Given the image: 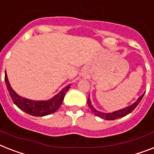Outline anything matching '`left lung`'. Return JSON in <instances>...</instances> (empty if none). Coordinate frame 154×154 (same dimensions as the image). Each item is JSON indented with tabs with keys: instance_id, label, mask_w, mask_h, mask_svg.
<instances>
[{
	"instance_id": "1",
	"label": "left lung",
	"mask_w": 154,
	"mask_h": 154,
	"mask_svg": "<svg viewBox=\"0 0 154 154\" xmlns=\"http://www.w3.org/2000/svg\"><path fill=\"white\" fill-rule=\"evenodd\" d=\"M144 94L145 92L139 97V98H138V100H137L134 103H132L131 105L124 107V108H122V109H119L118 110V111H116V112H109V113H105V112H100V111H97L92 104V102L90 100L89 97L88 98V104L92 113L95 114V116H98V117H100V118L101 119H106V120H114V119H116L122 118V117H124V116H126L127 115H128V114L131 113V112H133L134 109L138 106V104L139 103L140 101L142 100V97H143V96H144Z\"/></svg>"
}]
</instances>
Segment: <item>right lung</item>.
Returning <instances> with one entry per match:
<instances>
[{"label":"right lung","mask_w":154,"mask_h":154,"mask_svg":"<svg viewBox=\"0 0 154 154\" xmlns=\"http://www.w3.org/2000/svg\"><path fill=\"white\" fill-rule=\"evenodd\" d=\"M5 81L6 87L8 91V93H9L13 103L20 109L33 116H45L55 112L63 102L66 92L68 91L71 86V85H66L57 94H56L54 97H53L50 100H30V99L24 98V97L19 96L14 90L12 89L10 85L6 72Z\"/></svg>","instance_id":"right-lung-1"}]
</instances>
